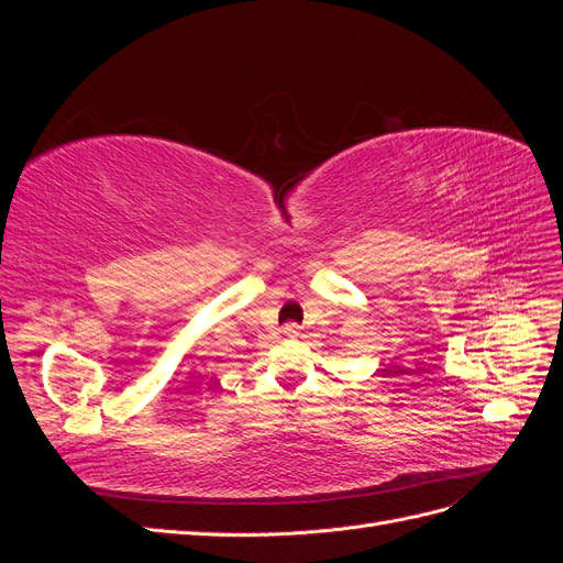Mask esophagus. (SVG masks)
<instances>
[{"mask_svg": "<svg viewBox=\"0 0 563 563\" xmlns=\"http://www.w3.org/2000/svg\"><path fill=\"white\" fill-rule=\"evenodd\" d=\"M282 331H284V335H288V338H296V335L300 333V327H298V323H286V327H284Z\"/></svg>", "mask_w": 563, "mask_h": 563, "instance_id": "obj_1", "label": "esophagus"}]
</instances>
